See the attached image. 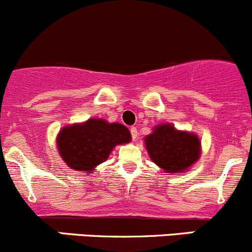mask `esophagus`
Masks as SVG:
<instances>
[{
    "label": "esophagus",
    "mask_w": 252,
    "mask_h": 252,
    "mask_svg": "<svg viewBox=\"0 0 252 252\" xmlns=\"http://www.w3.org/2000/svg\"><path fill=\"white\" fill-rule=\"evenodd\" d=\"M130 134H131V137H133V140L137 139V130L135 126H131L130 128Z\"/></svg>",
    "instance_id": "34e87169"
}]
</instances>
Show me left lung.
Wrapping results in <instances>:
<instances>
[{
    "instance_id": "8db88e82",
    "label": "left lung",
    "mask_w": 252,
    "mask_h": 252,
    "mask_svg": "<svg viewBox=\"0 0 252 252\" xmlns=\"http://www.w3.org/2000/svg\"><path fill=\"white\" fill-rule=\"evenodd\" d=\"M145 144L151 159L165 173H182L199 159L197 135L176 130L170 124L158 126L145 139Z\"/></svg>"
}]
</instances>
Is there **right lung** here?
Wrapping results in <instances>:
<instances>
[{"mask_svg": "<svg viewBox=\"0 0 252 252\" xmlns=\"http://www.w3.org/2000/svg\"><path fill=\"white\" fill-rule=\"evenodd\" d=\"M130 139V131L123 124L92 118L63 128L58 136V148L73 170L92 171L107 159L116 145L126 144Z\"/></svg>", "mask_w": 252, "mask_h": 252, "instance_id": "right-lung-1", "label": "right lung"}]
</instances>
